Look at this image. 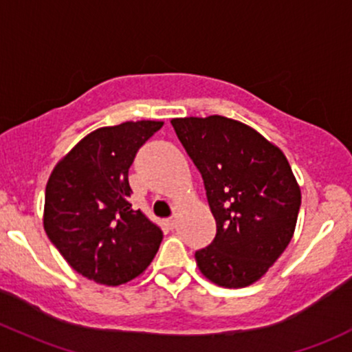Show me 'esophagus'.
<instances>
[{
	"label": "esophagus",
	"mask_w": 352,
	"mask_h": 352,
	"mask_svg": "<svg viewBox=\"0 0 352 352\" xmlns=\"http://www.w3.org/2000/svg\"><path fill=\"white\" fill-rule=\"evenodd\" d=\"M167 226L170 227V229H173V227L177 226V219H175V217H170V219L167 220Z\"/></svg>",
	"instance_id": "esophagus-1"
}]
</instances>
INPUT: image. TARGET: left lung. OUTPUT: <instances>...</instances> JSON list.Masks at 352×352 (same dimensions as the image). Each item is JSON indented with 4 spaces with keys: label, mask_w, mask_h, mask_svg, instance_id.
Listing matches in <instances>:
<instances>
[{
    "label": "left lung",
    "mask_w": 352,
    "mask_h": 352,
    "mask_svg": "<svg viewBox=\"0 0 352 352\" xmlns=\"http://www.w3.org/2000/svg\"><path fill=\"white\" fill-rule=\"evenodd\" d=\"M200 170L217 223L195 252L200 272L227 289L257 283L296 230L300 187L279 146L245 123L220 115L170 120Z\"/></svg>",
    "instance_id": "obj_1"
}]
</instances>
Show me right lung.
<instances>
[{
    "instance_id": "add662e5",
    "label": "right lung",
    "mask_w": 352,
    "mask_h": 352,
    "mask_svg": "<svg viewBox=\"0 0 352 352\" xmlns=\"http://www.w3.org/2000/svg\"><path fill=\"white\" fill-rule=\"evenodd\" d=\"M164 122L138 120L88 133L46 184L43 227L65 261L87 279L120 285L140 276L160 247V227L129 197V168Z\"/></svg>"
}]
</instances>
